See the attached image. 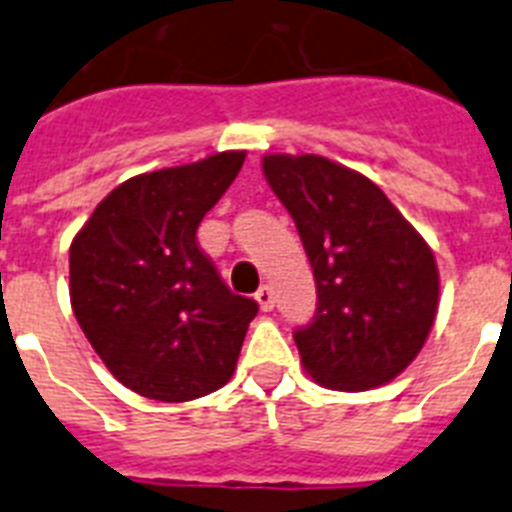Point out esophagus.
<instances>
[{"label": "esophagus", "mask_w": 512, "mask_h": 512, "mask_svg": "<svg viewBox=\"0 0 512 512\" xmlns=\"http://www.w3.org/2000/svg\"><path fill=\"white\" fill-rule=\"evenodd\" d=\"M255 299H257V305H260V310H265V313H268V310H273V302H276V297H273V289H270L268 284L257 289Z\"/></svg>", "instance_id": "1"}]
</instances>
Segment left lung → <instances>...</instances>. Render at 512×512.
Wrapping results in <instances>:
<instances>
[{
    "instance_id": "obj_1",
    "label": "left lung",
    "mask_w": 512,
    "mask_h": 512,
    "mask_svg": "<svg viewBox=\"0 0 512 512\" xmlns=\"http://www.w3.org/2000/svg\"><path fill=\"white\" fill-rule=\"evenodd\" d=\"M263 173L294 218L318 307L294 331L305 371L326 389L365 392L400 376L439 305L434 252L386 194L318 155H265Z\"/></svg>"
}]
</instances>
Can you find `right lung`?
Masks as SVG:
<instances>
[{"label":"right lung","mask_w":512,"mask_h":512,"mask_svg":"<svg viewBox=\"0 0 512 512\" xmlns=\"http://www.w3.org/2000/svg\"><path fill=\"white\" fill-rule=\"evenodd\" d=\"M244 152L128 178L70 244V305L107 371L131 392L189 402L234 376L257 302L223 284L197 228Z\"/></svg>","instance_id":"right-lung-1"}]
</instances>
